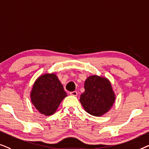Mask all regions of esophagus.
<instances>
[{
  "instance_id": "1",
  "label": "esophagus",
  "mask_w": 149,
  "mask_h": 149,
  "mask_svg": "<svg viewBox=\"0 0 149 149\" xmlns=\"http://www.w3.org/2000/svg\"><path fill=\"white\" fill-rule=\"evenodd\" d=\"M69 94H70L71 96H77V95H78V93H77L76 91H72V92L69 93Z\"/></svg>"
}]
</instances>
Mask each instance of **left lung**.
Here are the masks:
<instances>
[{
  "label": "left lung",
  "instance_id": "obj_1",
  "mask_svg": "<svg viewBox=\"0 0 149 149\" xmlns=\"http://www.w3.org/2000/svg\"><path fill=\"white\" fill-rule=\"evenodd\" d=\"M84 89L80 102L86 112L101 116L110 110L116 95L108 78L97 75L88 76L85 80Z\"/></svg>",
  "mask_w": 149,
  "mask_h": 149
}]
</instances>
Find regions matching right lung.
I'll list each match as a JSON object with an SVG mask.
<instances>
[{
    "label": "right lung",
    "instance_id": "1",
    "mask_svg": "<svg viewBox=\"0 0 149 149\" xmlns=\"http://www.w3.org/2000/svg\"><path fill=\"white\" fill-rule=\"evenodd\" d=\"M67 96L54 73H43L35 80L31 91L32 104L41 114L51 116Z\"/></svg>",
    "mask_w": 149,
    "mask_h": 149
}]
</instances>
